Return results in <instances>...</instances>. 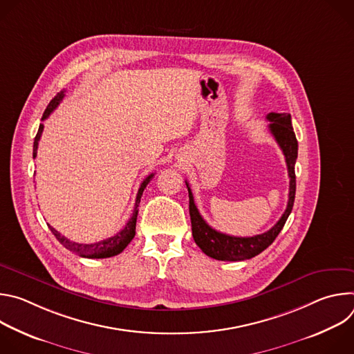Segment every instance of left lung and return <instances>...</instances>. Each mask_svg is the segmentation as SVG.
Instances as JSON below:
<instances>
[{"label":"left lung","instance_id":"obj_1","mask_svg":"<svg viewBox=\"0 0 354 354\" xmlns=\"http://www.w3.org/2000/svg\"><path fill=\"white\" fill-rule=\"evenodd\" d=\"M266 119L269 123V130L273 134L274 140L280 145L290 178V189H288V201L287 207L280 217V220L272 227L269 231L255 235V236H232L228 234H223L214 228H212L203 217L200 216L189 183L186 182V187L189 192V214L192 221V234L197 246L205 252V254L217 261H246L259 255L272 242L276 239L279 232L283 230L294 205L295 197V160L298 154V142L291 126V115L290 113H269Z\"/></svg>","mask_w":354,"mask_h":354}]
</instances>
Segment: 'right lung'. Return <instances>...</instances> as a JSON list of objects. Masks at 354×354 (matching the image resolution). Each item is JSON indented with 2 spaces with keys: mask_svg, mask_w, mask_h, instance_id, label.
<instances>
[{
  "mask_svg": "<svg viewBox=\"0 0 354 354\" xmlns=\"http://www.w3.org/2000/svg\"><path fill=\"white\" fill-rule=\"evenodd\" d=\"M64 97V91L59 92L52 100H50L48 106L46 108L43 116H41V120H46L48 118V115L52 113L57 106L59 104L62 102ZM41 131H43V124L39 126V130H37V134L35 137V142H33V158H36L37 156V145H39V140H40V136H41ZM154 174L148 175L140 189H138V193H137V197H136V205H134V210H133V216L130 217V220L127 221V224L124 225V228L118 232L115 236H111L108 239H104V241H99V242H95V243H78V242H73L70 241L68 238H66L64 235H62L59 231H56L52 225H48L50 231L53 232V235L59 239V242L62 245H64L68 250L74 252V254H77L78 257L81 258H89V259H104V258H112L115 255H119L120 252H123V249L131 242V239L134 238L136 235V223H137V214H138V205H140V198L142 196V192L144 189L147 187V185L149 183V180L153 179Z\"/></svg>",
  "mask_w": 354,
  "mask_h": 354,
  "instance_id": "right-lung-1",
  "label": "right lung"
}]
</instances>
